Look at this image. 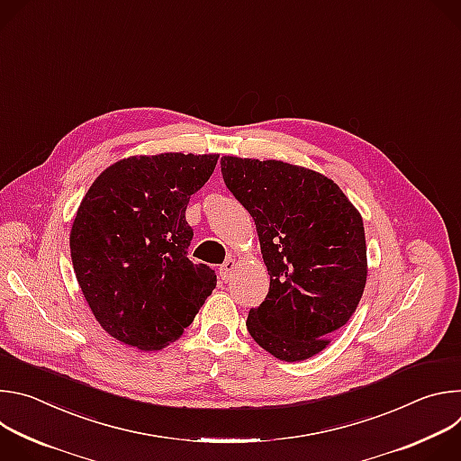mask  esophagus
<instances>
[{"label":"esophagus","instance_id":"34e87169","mask_svg":"<svg viewBox=\"0 0 461 461\" xmlns=\"http://www.w3.org/2000/svg\"><path fill=\"white\" fill-rule=\"evenodd\" d=\"M233 268H235V258H231V257H228L226 258V262L224 265L219 268V274H221V279L224 281V283H228L230 279H231V274H233Z\"/></svg>","mask_w":461,"mask_h":461}]
</instances>
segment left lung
I'll use <instances>...</instances> for the list:
<instances>
[{"mask_svg": "<svg viewBox=\"0 0 461 461\" xmlns=\"http://www.w3.org/2000/svg\"><path fill=\"white\" fill-rule=\"evenodd\" d=\"M226 187L253 217L270 276L248 332L281 361L319 354L356 312L366 283L363 219L334 180L281 160L224 157Z\"/></svg>", "mask_w": 461, "mask_h": 461, "instance_id": "8db88e82", "label": "left lung"}]
</instances>
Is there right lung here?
<instances>
[{"label": "right lung", "mask_w": 461, "mask_h": 461, "mask_svg": "<svg viewBox=\"0 0 461 461\" xmlns=\"http://www.w3.org/2000/svg\"><path fill=\"white\" fill-rule=\"evenodd\" d=\"M219 155L131 157L89 187L71 230L82 294L104 330L139 350L178 339L217 286L208 265L187 258L189 196Z\"/></svg>", "instance_id": "obj_1"}]
</instances>
